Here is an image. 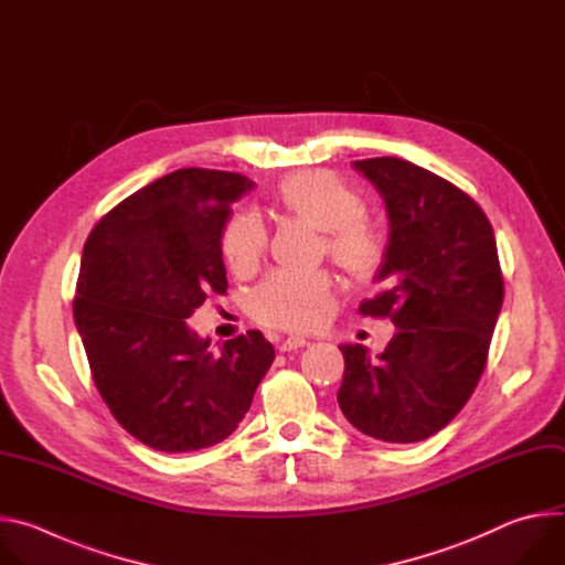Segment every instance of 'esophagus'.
<instances>
[{"instance_id": "1", "label": "esophagus", "mask_w": 565, "mask_h": 565, "mask_svg": "<svg viewBox=\"0 0 565 565\" xmlns=\"http://www.w3.org/2000/svg\"><path fill=\"white\" fill-rule=\"evenodd\" d=\"M308 344V340H303V338H286L281 344H279V351L281 353H286V351H297V349H301V347H306Z\"/></svg>"}]
</instances>
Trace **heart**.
<instances>
[{"label":"heart","instance_id":"obj_1","mask_svg":"<svg viewBox=\"0 0 565 565\" xmlns=\"http://www.w3.org/2000/svg\"><path fill=\"white\" fill-rule=\"evenodd\" d=\"M279 203L292 216L324 232L327 255L358 279L371 277L384 257V241L364 216V199L331 172H301L279 185ZM268 232L259 216L234 214L221 234V253L234 273H250L264 257ZM333 306L327 273H273L253 292L255 317L266 327L308 331Z\"/></svg>","mask_w":565,"mask_h":565}]
</instances>
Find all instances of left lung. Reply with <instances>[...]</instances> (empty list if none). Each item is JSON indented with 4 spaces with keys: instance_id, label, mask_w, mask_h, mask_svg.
<instances>
[{
    "instance_id": "obj_1",
    "label": "left lung",
    "mask_w": 565,
    "mask_h": 565,
    "mask_svg": "<svg viewBox=\"0 0 565 565\" xmlns=\"http://www.w3.org/2000/svg\"><path fill=\"white\" fill-rule=\"evenodd\" d=\"M384 199L388 244L375 275L382 290L362 315L388 317L395 335L369 358L342 344L340 409L362 434L418 443L447 427L488 362L503 306L494 230L473 199L409 160H355Z\"/></svg>"
}]
</instances>
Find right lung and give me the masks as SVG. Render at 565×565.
<instances>
[{
  "label": "right lung",
  "mask_w": 565,
  "mask_h": 565,
  "mask_svg": "<svg viewBox=\"0 0 565 565\" xmlns=\"http://www.w3.org/2000/svg\"><path fill=\"white\" fill-rule=\"evenodd\" d=\"M255 183L188 168L127 196L92 230L73 299L94 382L114 418L142 445L196 451L244 420L275 349L259 333L218 353L188 317L225 292L221 234Z\"/></svg>",
  "instance_id": "right-lung-1"
}]
</instances>
